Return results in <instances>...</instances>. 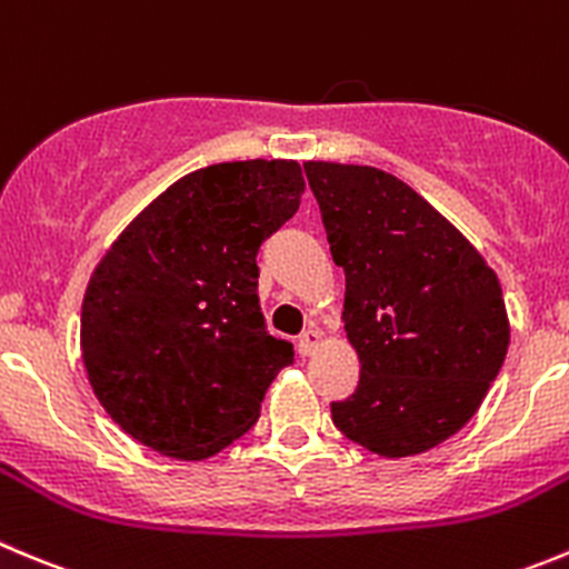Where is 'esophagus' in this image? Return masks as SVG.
<instances>
[{
    "instance_id": "34e87169",
    "label": "esophagus",
    "mask_w": 569,
    "mask_h": 569,
    "mask_svg": "<svg viewBox=\"0 0 569 569\" xmlns=\"http://www.w3.org/2000/svg\"><path fill=\"white\" fill-rule=\"evenodd\" d=\"M319 345H322V333H319L317 328L302 330V336H300V339H297V350H300L302 358L313 356V350H317Z\"/></svg>"
}]
</instances>
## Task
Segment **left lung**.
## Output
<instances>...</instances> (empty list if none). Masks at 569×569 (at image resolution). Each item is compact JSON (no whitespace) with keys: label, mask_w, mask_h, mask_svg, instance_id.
<instances>
[{"label":"left lung","mask_w":569,"mask_h":569,"mask_svg":"<svg viewBox=\"0 0 569 569\" xmlns=\"http://www.w3.org/2000/svg\"><path fill=\"white\" fill-rule=\"evenodd\" d=\"M330 256L345 269L356 395L330 402L350 442L402 459L459 433L509 350L498 274L411 186L375 167L308 161Z\"/></svg>","instance_id":"1"}]
</instances>
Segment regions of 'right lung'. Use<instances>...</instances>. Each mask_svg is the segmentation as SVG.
Wrapping results in <instances>:
<instances>
[{
	"instance_id": "add662e5",
	"label": "right lung",
	"mask_w": 569,
	"mask_h": 569,
	"mask_svg": "<svg viewBox=\"0 0 569 569\" xmlns=\"http://www.w3.org/2000/svg\"><path fill=\"white\" fill-rule=\"evenodd\" d=\"M306 191L297 161L213 163L138 213L91 272L88 383L121 431L202 461L244 437L295 347L267 333L258 247Z\"/></svg>"
}]
</instances>
